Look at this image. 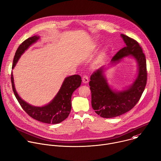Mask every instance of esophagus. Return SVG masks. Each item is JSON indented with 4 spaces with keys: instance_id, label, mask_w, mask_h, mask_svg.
Instances as JSON below:
<instances>
[{
    "instance_id": "esophagus-1",
    "label": "esophagus",
    "mask_w": 161,
    "mask_h": 161,
    "mask_svg": "<svg viewBox=\"0 0 161 161\" xmlns=\"http://www.w3.org/2000/svg\"><path fill=\"white\" fill-rule=\"evenodd\" d=\"M82 81L84 83H87L88 82V77L86 75H83L82 77Z\"/></svg>"
}]
</instances>
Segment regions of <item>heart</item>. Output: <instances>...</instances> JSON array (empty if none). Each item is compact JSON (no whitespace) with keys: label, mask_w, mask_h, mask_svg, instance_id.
<instances>
[{"label":"heart","mask_w":161,"mask_h":161,"mask_svg":"<svg viewBox=\"0 0 161 161\" xmlns=\"http://www.w3.org/2000/svg\"><path fill=\"white\" fill-rule=\"evenodd\" d=\"M103 55H104V53H103Z\"/></svg>","instance_id":"1"}]
</instances>
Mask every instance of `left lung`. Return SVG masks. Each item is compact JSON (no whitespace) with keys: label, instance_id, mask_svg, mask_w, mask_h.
<instances>
[{"label":"left lung","instance_id":"obj_1","mask_svg":"<svg viewBox=\"0 0 161 161\" xmlns=\"http://www.w3.org/2000/svg\"><path fill=\"white\" fill-rule=\"evenodd\" d=\"M126 46L120 50L112 59L117 62L123 57L131 55L138 64V75L134 83L125 90L115 92L110 88L103 75V67L90 76L89 82L92 96V107L103 118H113L132 109L140 101L147 80V62L139 43L132 38L121 34Z\"/></svg>","mask_w":161,"mask_h":161}]
</instances>
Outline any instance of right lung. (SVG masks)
<instances>
[{
	"label": "right lung",
	"mask_w": 161,
	"mask_h": 161,
	"mask_svg": "<svg viewBox=\"0 0 161 161\" xmlns=\"http://www.w3.org/2000/svg\"><path fill=\"white\" fill-rule=\"evenodd\" d=\"M38 39L39 36H34L28 38L19 46L14 57L12 69L16 65L21 54ZM11 80L14 96L23 109L32 119L43 123L52 124L60 123L67 118L71 109L72 94L81 83V78L78 75L66 78L58 94L50 103L42 107H36L25 103L19 97L14 88L12 73Z\"/></svg>",
	"instance_id": "obj_1"
}]
</instances>
